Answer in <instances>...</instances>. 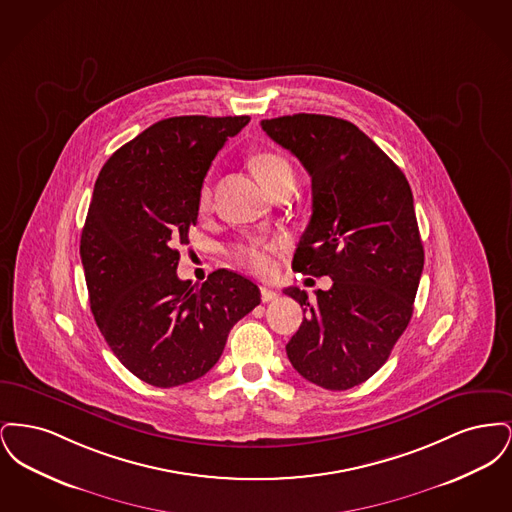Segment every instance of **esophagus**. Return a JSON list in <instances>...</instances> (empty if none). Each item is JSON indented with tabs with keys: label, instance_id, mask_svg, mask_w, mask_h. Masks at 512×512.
I'll return each mask as SVG.
<instances>
[{
	"label": "esophagus",
	"instance_id": "esophagus-1",
	"mask_svg": "<svg viewBox=\"0 0 512 512\" xmlns=\"http://www.w3.org/2000/svg\"><path fill=\"white\" fill-rule=\"evenodd\" d=\"M261 297H263L265 303H270V301H276V299L280 297V293L270 290L267 286H263V288H261Z\"/></svg>",
	"mask_w": 512,
	"mask_h": 512
}]
</instances>
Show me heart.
Returning a JSON list of instances; mask_svg holds the SVG:
<instances>
[{
    "mask_svg": "<svg viewBox=\"0 0 512 512\" xmlns=\"http://www.w3.org/2000/svg\"><path fill=\"white\" fill-rule=\"evenodd\" d=\"M249 165L268 194L286 182H293L290 163L276 153H268V151L267 153H257L251 157ZM209 199H211V190H209V186H203L199 192V207L205 209L209 205ZM280 251H282V242H278V240L253 238L245 244L238 245L234 249V255L238 257V261L244 263L245 267L255 270L257 274H268L274 270V257Z\"/></svg>",
    "mask_w": 512,
    "mask_h": 512,
    "instance_id": "heart-1",
    "label": "heart"
}]
</instances>
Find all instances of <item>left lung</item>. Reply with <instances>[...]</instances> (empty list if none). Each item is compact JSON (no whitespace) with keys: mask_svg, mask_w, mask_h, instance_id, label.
<instances>
[{"mask_svg":"<svg viewBox=\"0 0 512 512\" xmlns=\"http://www.w3.org/2000/svg\"><path fill=\"white\" fill-rule=\"evenodd\" d=\"M261 126L311 176L313 215L293 270L332 278V288L317 290L315 301L299 288L284 290L303 307L286 353L305 380L349 390L388 361L413 317L424 268L413 192L353 122L299 113Z\"/></svg>","mask_w":512,"mask_h":512,"instance_id":"1","label":"left lung"}]
</instances>
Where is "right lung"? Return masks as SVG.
<instances>
[{"label": "right lung", "mask_w": 512, "mask_h": 512, "mask_svg": "<svg viewBox=\"0 0 512 512\" xmlns=\"http://www.w3.org/2000/svg\"><path fill=\"white\" fill-rule=\"evenodd\" d=\"M249 117H172L117 149L99 172L80 238L90 309L134 376L174 388L207 374L259 288L219 268L180 280L178 245L197 222L203 178Z\"/></svg>", "instance_id": "obj_1"}]
</instances>
